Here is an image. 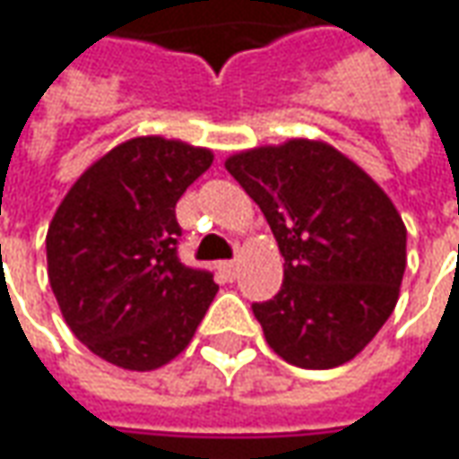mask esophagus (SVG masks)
I'll use <instances>...</instances> for the list:
<instances>
[{
    "instance_id": "esophagus-1",
    "label": "esophagus",
    "mask_w": 459,
    "mask_h": 459,
    "mask_svg": "<svg viewBox=\"0 0 459 459\" xmlns=\"http://www.w3.org/2000/svg\"><path fill=\"white\" fill-rule=\"evenodd\" d=\"M218 274L223 281H233L236 279V261H221L218 264Z\"/></svg>"
}]
</instances>
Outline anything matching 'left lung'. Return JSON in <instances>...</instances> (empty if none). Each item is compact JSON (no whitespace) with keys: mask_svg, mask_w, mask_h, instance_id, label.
<instances>
[{"mask_svg":"<svg viewBox=\"0 0 459 459\" xmlns=\"http://www.w3.org/2000/svg\"><path fill=\"white\" fill-rule=\"evenodd\" d=\"M226 169L259 205L284 256L281 290L254 305L269 348L309 371L353 360L399 299L406 226L396 205L320 139L236 152Z\"/></svg>","mask_w":459,"mask_h":459,"instance_id":"1","label":"left lung"}]
</instances>
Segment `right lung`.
Instances as JSON below:
<instances>
[{
  "label": "right lung",
  "mask_w": 459,
  "mask_h": 459,
  "mask_svg": "<svg viewBox=\"0 0 459 459\" xmlns=\"http://www.w3.org/2000/svg\"><path fill=\"white\" fill-rule=\"evenodd\" d=\"M213 165L180 139L134 136L73 182L48 229V279L73 335L126 371L190 345L218 284L178 259L175 205Z\"/></svg>",
  "instance_id": "obj_1"
}]
</instances>
